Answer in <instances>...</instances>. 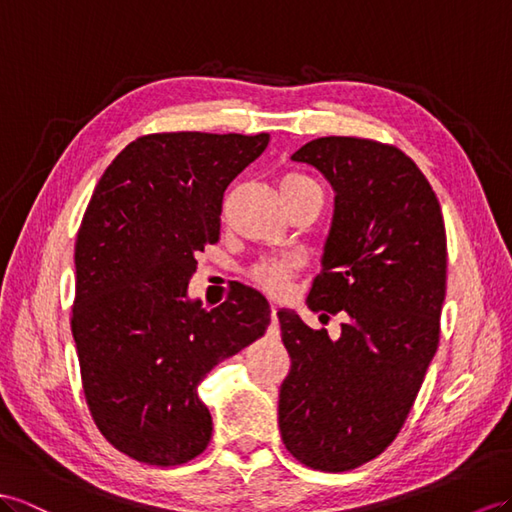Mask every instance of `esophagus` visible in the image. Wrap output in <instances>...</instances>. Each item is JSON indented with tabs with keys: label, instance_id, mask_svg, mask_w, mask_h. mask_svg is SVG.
<instances>
[{
	"label": "esophagus",
	"instance_id": "obj_1",
	"mask_svg": "<svg viewBox=\"0 0 512 512\" xmlns=\"http://www.w3.org/2000/svg\"><path fill=\"white\" fill-rule=\"evenodd\" d=\"M277 305H272L270 307V311H272V324H270V329H268V335L270 337H279V320H277Z\"/></svg>",
	"mask_w": 512,
	"mask_h": 512
}]
</instances>
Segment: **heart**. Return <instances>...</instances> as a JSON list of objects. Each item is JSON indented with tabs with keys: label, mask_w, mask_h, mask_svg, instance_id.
I'll return each mask as SVG.
<instances>
[{
	"label": "heart",
	"mask_w": 512,
	"mask_h": 512,
	"mask_svg": "<svg viewBox=\"0 0 512 512\" xmlns=\"http://www.w3.org/2000/svg\"><path fill=\"white\" fill-rule=\"evenodd\" d=\"M305 183H313L311 179L303 177V175H296V173H290L285 175L279 183L281 190H290V188H296V186H305ZM292 274V261L290 259H268V261H261V264H257L253 270H251V277L253 281L264 287L266 292L279 296L285 292V285H287V279H290Z\"/></svg>",
	"instance_id": "b5f03b06"
}]
</instances>
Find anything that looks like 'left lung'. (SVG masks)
<instances>
[{
  "label": "left lung",
  "mask_w": 512,
  "mask_h": 512,
  "mask_svg": "<svg viewBox=\"0 0 512 512\" xmlns=\"http://www.w3.org/2000/svg\"><path fill=\"white\" fill-rule=\"evenodd\" d=\"M335 192L311 311L344 313L342 335L281 309L290 374L279 391L285 448L307 467L348 471L396 439L439 346L448 246L441 205L400 149L365 138L307 142Z\"/></svg>",
  "instance_id": "8db88e82"
}]
</instances>
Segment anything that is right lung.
<instances>
[{
	"instance_id": "right-lung-1",
	"label": "right lung",
	"mask_w": 512,
	"mask_h": 512,
	"mask_svg": "<svg viewBox=\"0 0 512 512\" xmlns=\"http://www.w3.org/2000/svg\"><path fill=\"white\" fill-rule=\"evenodd\" d=\"M268 134L142 136L114 157L75 242L71 331L88 409L116 450L181 465L212 437L196 387L264 335L270 305L240 285L207 311L188 296L196 253L220 238L222 194Z\"/></svg>"
}]
</instances>
